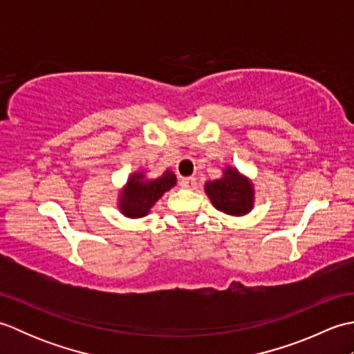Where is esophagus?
<instances>
[{
  "label": "esophagus",
  "mask_w": 354,
  "mask_h": 354,
  "mask_svg": "<svg viewBox=\"0 0 354 354\" xmlns=\"http://www.w3.org/2000/svg\"><path fill=\"white\" fill-rule=\"evenodd\" d=\"M181 187H184V189H194L196 187V179L194 178H183L181 179Z\"/></svg>",
  "instance_id": "obj_1"
}]
</instances>
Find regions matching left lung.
Segmentation results:
<instances>
[{
  "instance_id": "8db88e82",
  "label": "left lung",
  "mask_w": 354,
  "mask_h": 354,
  "mask_svg": "<svg viewBox=\"0 0 354 354\" xmlns=\"http://www.w3.org/2000/svg\"><path fill=\"white\" fill-rule=\"evenodd\" d=\"M208 199L216 209L228 216H246L252 212L255 189L250 178L236 165H225L222 176L204 185Z\"/></svg>"
}]
</instances>
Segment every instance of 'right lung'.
I'll list each match as a JSON object with an SVG mask.
<instances>
[{
    "label": "right lung",
    "mask_w": 354,
    "mask_h": 354,
    "mask_svg": "<svg viewBox=\"0 0 354 354\" xmlns=\"http://www.w3.org/2000/svg\"><path fill=\"white\" fill-rule=\"evenodd\" d=\"M176 185V175L170 169L158 178H149L146 170H135L117 194V208L127 219H141L150 213L165 192Z\"/></svg>",
    "instance_id": "1"
}]
</instances>
